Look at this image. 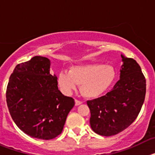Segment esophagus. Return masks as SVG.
<instances>
[{
    "instance_id": "obj_1",
    "label": "esophagus",
    "mask_w": 155,
    "mask_h": 155,
    "mask_svg": "<svg viewBox=\"0 0 155 155\" xmlns=\"http://www.w3.org/2000/svg\"><path fill=\"white\" fill-rule=\"evenodd\" d=\"M81 104H82V102H81L79 100L75 99V105H80Z\"/></svg>"
}]
</instances>
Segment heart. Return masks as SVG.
I'll list each match as a JSON object with an SVG mask.
<instances>
[{
  "label": "heart",
  "mask_w": 155,
  "mask_h": 155,
  "mask_svg": "<svg viewBox=\"0 0 155 155\" xmlns=\"http://www.w3.org/2000/svg\"><path fill=\"white\" fill-rule=\"evenodd\" d=\"M116 70L107 64H91L77 65L69 72L61 71L57 76V84L64 94H70L80 84V91L87 98L101 96L113 84Z\"/></svg>",
  "instance_id": "b5f03b06"
}]
</instances>
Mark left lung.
I'll return each instance as SVG.
<instances>
[{
    "label": "left lung",
    "mask_w": 155,
    "mask_h": 155,
    "mask_svg": "<svg viewBox=\"0 0 155 155\" xmlns=\"http://www.w3.org/2000/svg\"><path fill=\"white\" fill-rule=\"evenodd\" d=\"M120 80L109 92L87 101L94 132L109 137L124 130L136 120L144 102L146 80L135 60L121 55Z\"/></svg>",
    "instance_id": "left-lung-1"
}]
</instances>
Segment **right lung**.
I'll return each mask as SVG.
<instances>
[{
	"label": "right lung",
	"mask_w": 155,
	"mask_h": 155,
	"mask_svg": "<svg viewBox=\"0 0 155 155\" xmlns=\"http://www.w3.org/2000/svg\"><path fill=\"white\" fill-rule=\"evenodd\" d=\"M50 61L40 56L18 64L6 91L8 110L22 132L33 138L50 140L61 134L74 100L58 89L50 74Z\"/></svg>",
	"instance_id": "right-lung-1"
}]
</instances>
